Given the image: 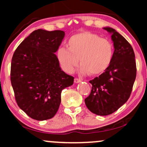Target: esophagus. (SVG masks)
<instances>
[{
    "mask_svg": "<svg viewBox=\"0 0 147 147\" xmlns=\"http://www.w3.org/2000/svg\"><path fill=\"white\" fill-rule=\"evenodd\" d=\"M82 82V80H80V79H79V78H75V79H74V82H75V83H76V84H78V83H80V82Z\"/></svg>",
    "mask_w": 147,
    "mask_h": 147,
    "instance_id": "1",
    "label": "esophagus"
}]
</instances>
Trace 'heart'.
<instances>
[{
  "mask_svg": "<svg viewBox=\"0 0 147 147\" xmlns=\"http://www.w3.org/2000/svg\"><path fill=\"white\" fill-rule=\"evenodd\" d=\"M113 55L112 42L89 31L71 36L67 40V48L60 47L56 52L57 61L65 72L73 73L80 60V73L91 76L105 71L111 63Z\"/></svg>",
  "mask_w": 147,
  "mask_h": 147,
  "instance_id": "heart-1",
  "label": "heart"
}]
</instances>
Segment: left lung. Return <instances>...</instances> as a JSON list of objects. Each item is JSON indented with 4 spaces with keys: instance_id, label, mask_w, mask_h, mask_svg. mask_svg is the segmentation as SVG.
<instances>
[{
    "instance_id": "8db88e82",
    "label": "left lung",
    "mask_w": 147,
    "mask_h": 147,
    "mask_svg": "<svg viewBox=\"0 0 147 147\" xmlns=\"http://www.w3.org/2000/svg\"><path fill=\"white\" fill-rule=\"evenodd\" d=\"M111 33L114 55L108 69L94 80L91 93L85 99L92 113L107 116L116 111L129 98L136 76L135 55L130 44L115 29L104 27Z\"/></svg>"
}]
</instances>
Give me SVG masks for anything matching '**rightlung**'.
Returning a JSON list of instances; mask_svg holds the SVG:
<instances>
[{"label": "right lung", "mask_w": 147, "mask_h": 147, "mask_svg": "<svg viewBox=\"0 0 147 147\" xmlns=\"http://www.w3.org/2000/svg\"><path fill=\"white\" fill-rule=\"evenodd\" d=\"M65 32L37 29L21 42L12 57L11 82L19 108L37 120L53 118L61 91L74 84L62 71L55 53Z\"/></svg>", "instance_id": "1"}]
</instances>
